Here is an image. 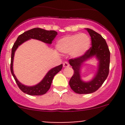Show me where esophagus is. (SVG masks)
Returning a JSON list of instances; mask_svg holds the SVG:
<instances>
[{
  "mask_svg": "<svg viewBox=\"0 0 125 125\" xmlns=\"http://www.w3.org/2000/svg\"><path fill=\"white\" fill-rule=\"evenodd\" d=\"M63 66L64 68H66V67H69L70 66V64L68 62H65L63 64Z\"/></svg>",
  "mask_w": 125,
  "mask_h": 125,
  "instance_id": "obj_1",
  "label": "esophagus"
}]
</instances>
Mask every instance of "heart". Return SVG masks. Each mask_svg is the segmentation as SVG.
I'll return each mask as SVG.
<instances>
[{"mask_svg": "<svg viewBox=\"0 0 125 125\" xmlns=\"http://www.w3.org/2000/svg\"><path fill=\"white\" fill-rule=\"evenodd\" d=\"M91 46V39L85 34H77L63 37L57 43L59 51L63 53H70L74 57L83 55Z\"/></svg>", "mask_w": 125, "mask_h": 125, "instance_id": "heart-1", "label": "heart"}]
</instances>
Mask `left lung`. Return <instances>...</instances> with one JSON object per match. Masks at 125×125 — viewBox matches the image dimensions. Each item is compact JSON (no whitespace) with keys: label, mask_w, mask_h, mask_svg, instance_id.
I'll use <instances>...</instances> for the list:
<instances>
[{"label":"left lung","mask_w":125,"mask_h":125,"mask_svg":"<svg viewBox=\"0 0 125 125\" xmlns=\"http://www.w3.org/2000/svg\"><path fill=\"white\" fill-rule=\"evenodd\" d=\"M86 30L91 38L92 46L83 55L69 60L70 65L74 70V74L69 84L75 93L80 94H90L96 91L105 81L109 71L110 51L106 40L100 34L93 30L89 28ZM94 55L99 60V70L91 81L84 83L80 79V67L84 61Z\"/></svg>","instance_id":"left-lung-1"}]
</instances>
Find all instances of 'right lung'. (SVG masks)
Here are the masks:
<instances>
[{"label":"right lung","mask_w":125,"mask_h":125,"mask_svg":"<svg viewBox=\"0 0 125 125\" xmlns=\"http://www.w3.org/2000/svg\"><path fill=\"white\" fill-rule=\"evenodd\" d=\"M57 35V32L55 31H47V30H43V29L36 28L31 29L27 31H25L23 34L20 35L17 37V40L14 43L13 46L11 50V64H10V69H11V74L17 83V86H19V89L23 92L24 93L28 94L30 95H41L45 94L46 92L50 89L51 85L52 83V79L54 77L57 73H59L60 71L62 69V64L59 66H56L54 68L51 69L48 73L46 74L45 77L42 80L37 84L36 86H27L22 85L21 83L17 80V78L15 76L13 73V69H12V63H13V59L14 52L16 49L18 48L19 45H21L24 42L30 39H34L37 40H41L43 42L46 43L51 44L54 39Z\"/></svg>","instance_id":"obj_1"}]
</instances>
